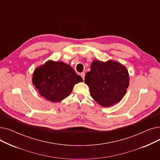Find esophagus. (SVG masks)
Wrapping results in <instances>:
<instances>
[{
  "label": "esophagus",
  "mask_w": 160,
  "mask_h": 160,
  "mask_svg": "<svg viewBox=\"0 0 160 160\" xmlns=\"http://www.w3.org/2000/svg\"><path fill=\"white\" fill-rule=\"evenodd\" d=\"M80 76L82 77V78H83V80H84V79H85V72H82L80 74Z\"/></svg>",
  "instance_id": "esophagus-1"
}]
</instances>
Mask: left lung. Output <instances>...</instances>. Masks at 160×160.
Masks as SVG:
<instances>
[{
	"label": "left lung",
	"instance_id": "obj_1",
	"mask_svg": "<svg viewBox=\"0 0 160 160\" xmlns=\"http://www.w3.org/2000/svg\"><path fill=\"white\" fill-rule=\"evenodd\" d=\"M129 82L127 69L113 60L93 61L90 71L85 75L91 97L104 107L119 102L127 93Z\"/></svg>",
	"mask_w": 160,
	"mask_h": 160
}]
</instances>
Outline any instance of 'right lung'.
Returning a JSON list of instances; mask_svg holds the SVG:
<instances>
[{
  "instance_id": "add662e5",
  "label": "right lung",
  "mask_w": 160,
  "mask_h": 160,
  "mask_svg": "<svg viewBox=\"0 0 160 160\" xmlns=\"http://www.w3.org/2000/svg\"><path fill=\"white\" fill-rule=\"evenodd\" d=\"M83 79L72 67L63 62L48 60L33 72L32 83L41 97L59 102L68 97L74 86Z\"/></svg>"
}]
</instances>
